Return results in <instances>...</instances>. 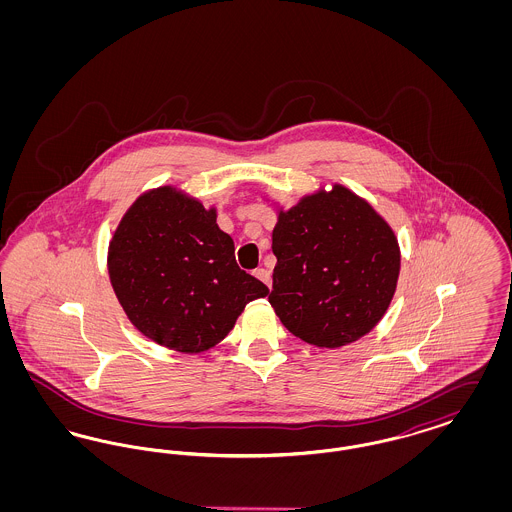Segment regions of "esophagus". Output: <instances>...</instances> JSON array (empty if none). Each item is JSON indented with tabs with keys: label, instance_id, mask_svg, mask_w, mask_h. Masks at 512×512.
I'll return each instance as SVG.
<instances>
[{
	"label": "esophagus",
	"instance_id": "esophagus-1",
	"mask_svg": "<svg viewBox=\"0 0 512 512\" xmlns=\"http://www.w3.org/2000/svg\"><path fill=\"white\" fill-rule=\"evenodd\" d=\"M253 274H255L265 286L270 288V272H268L267 268H257V270H253Z\"/></svg>",
	"mask_w": 512,
	"mask_h": 512
}]
</instances>
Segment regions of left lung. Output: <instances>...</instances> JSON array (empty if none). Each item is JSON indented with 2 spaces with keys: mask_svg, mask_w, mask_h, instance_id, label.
Returning a JSON list of instances; mask_svg holds the SVG:
<instances>
[{
  "mask_svg": "<svg viewBox=\"0 0 512 512\" xmlns=\"http://www.w3.org/2000/svg\"><path fill=\"white\" fill-rule=\"evenodd\" d=\"M270 201V197H267ZM272 292L282 324L318 349L361 340L390 307L401 270L397 236L365 197L322 186L284 209L272 201Z\"/></svg>",
  "mask_w": 512,
  "mask_h": 512,
  "instance_id": "8db88e82",
  "label": "left lung"
}]
</instances>
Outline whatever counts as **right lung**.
I'll return each instance as SVG.
<instances>
[{
	"mask_svg": "<svg viewBox=\"0 0 512 512\" xmlns=\"http://www.w3.org/2000/svg\"><path fill=\"white\" fill-rule=\"evenodd\" d=\"M122 311L147 340L195 355L224 340L268 288L238 267L217 207L167 184L138 195L107 247Z\"/></svg>",
	"mask_w": 512,
	"mask_h": 512,
	"instance_id": "right-lung-1",
	"label": "right lung"
}]
</instances>
